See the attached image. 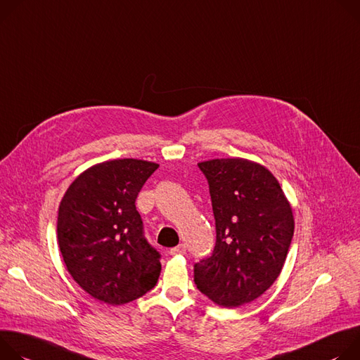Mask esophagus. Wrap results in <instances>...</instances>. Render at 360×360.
Instances as JSON below:
<instances>
[{
  "label": "esophagus",
  "mask_w": 360,
  "mask_h": 360,
  "mask_svg": "<svg viewBox=\"0 0 360 360\" xmlns=\"http://www.w3.org/2000/svg\"><path fill=\"white\" fill-rule=\"evenodd\" d=\"M186 246L184 245H179V246H176V248H173L172 250H170V255H173V256H177V255H186Z\"/></svg>",
  "instance_id": "1"
}]
</instances>
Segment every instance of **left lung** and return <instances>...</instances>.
Instances as JSON below:
<instances>
[{"instance_id":"8db88e82","label":"left lung","mask_w":360,"mask_h":360,"mask_svg":"<svg viewBox=\"0 0 360 360\" xmlns=\"http://www.w3.org/2000/svg\"><path fill=\"white\" fill-rule=\"evenodd\" d=\"M198 169L209 183L216 245L194 263V283L219 306L250 303L282 271L295 231L292 207L276 177L249 160L216 158Z\"/></svg>"}]
</instances>
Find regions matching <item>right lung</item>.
Listing matches in <instances>:
<instances>
[{"label": "right lung", "mask_w": 360, "mask_h": 360, "mask_svg": "<svg viewBox=\"0 0 360 360\" xmlns=\"http://www.w3.org/2000/svg\"><path fill=\"white\" fill-rule=\"evenodd\" d=\"M158 165L111 160L79 174L58 209L57 238L67 270L94 299L124 304L151 290L160 255L144 236L136 198Z\"/></svg>", "instance_id": "1"}]
</instances>
